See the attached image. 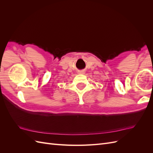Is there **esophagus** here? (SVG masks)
<instances>
[{
  "label": "esophagus",
  "mask_w": 153,
  "mask_h": 153,
  "mask_svg": "<svg viewBox=\"0 0 153 153\" xmlns=\"http://www.w3.org/2000/svg\"><path fill=\"white\" fill-rule=\"evenodd\" d=\"M82 72H83V71H82Z\"/></svg>",
  "instance_id": "obj_1"
}]
</instances>
